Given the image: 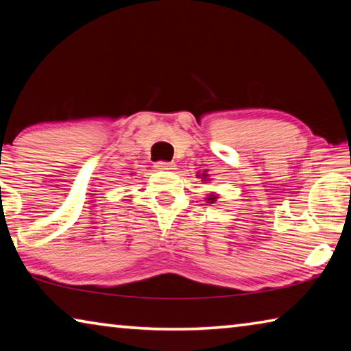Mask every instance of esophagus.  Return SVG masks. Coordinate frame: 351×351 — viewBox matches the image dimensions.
I'll use <instances>...</instances> for the list:
<instances>
[{
	"label": "esophagus",
	"instance_id": "34e87169",
	"mask_svg": "<svg viewBox=\"0 0 351 351\" xmlns=\"http://www.w3.org/2000/svg\"><path fill=\"white\" fill-rule=\"evenodd\" d=\"M154 169L156 170H161V171H171L176 169L175 162H165V161H158L156 164H154Z\"/></svg>",
	"mask_w": 351,
	"mask_h": 351
}]
</instances>
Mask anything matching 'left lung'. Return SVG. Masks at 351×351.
<instances>
[{
    "label": "left lung",
    "mask_w": 351,
    "mask_h": 351,
    "mask_svg": "<svg viewBox=\"0 0 351 351\" xmlns=\"http://www.w3.org/2000/svg\"><path fill=\"white\" fill-rule=\"evenodd\" d=\"M201 178H204V180H206V178H207V175L206 173H203V175H201ZM217 199V197H215V195H210V197L209 198H207V201H209V203H213V201H215Z\"/></svg>",
    "instance_id": "1"
}]
</instances>
